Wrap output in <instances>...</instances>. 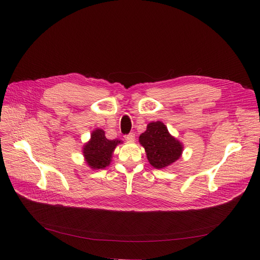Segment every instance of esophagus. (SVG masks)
Here are the masks:
<instances>
[{"label":"esophagus","mask_w":260,"mask_h":260,"mask_svg":"<svg viewBox=\"0 0 260 260\" xmlns=\"http://www.w3.org/2000/svg\"><path fill=\"white\" fill-rule=\"evenodd\" d=\"M124 138H125V140L132 142V141L135 140V134H134V133H129L128 135H125V136H124Z\"/></svg>","instance_id":"obj_1"}]
</instances>
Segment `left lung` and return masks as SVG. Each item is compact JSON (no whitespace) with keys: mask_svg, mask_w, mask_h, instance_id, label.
I'll list each match as a JSON object with an SVG mask.
<instances>
[{"mask_svg":"<svg viewBox=\"0 0 260 260\" xmlns=\"http://www.w3.org/2000/svg\"><path fill=\"white\" fill-rule=\"evenodd\" d=\"M145 148L147 160L156 169H163L178 160L182 153V144L170 135L162 122H152L139 137Z\"/></svg>","mask_w":260,"mask_h":260,"instance_id":"1","label":"left lung"}]
</instances>
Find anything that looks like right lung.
Listing matches in <instances>:
<instances>
[{
    "label": "right lung",
    "instance_id": "right-lung-1",
    "mask_svg": "<svg viewBox=\"0 0 260 260\" xmlns=\"http://www.w3.org/2000/svg\"><path fill=\"white\" fill-rule=\"evenodd\" d=\"M119 143H121L119 140L106 139L104 131L100 128L93 131L90 141L83 147L87 165L93 170L106 168L111 163L114 149Z\"/></svg>",
    "mask_w": 260,
    "mask_h": 260
}]
</instances>
